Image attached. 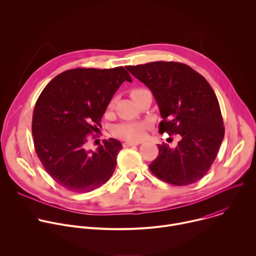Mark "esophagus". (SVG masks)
I'll return each instance as SVG.
<instances>
[{"label": "esophagus", "instance_id": "esophagus-1", "mask_svg": "<svg viewBox=\"0 0 256 256\" xmlns=\"http://www.w3.org/2000/svg\"><path fill=\"white\" fill-rule=\"evenodd\" d=\"M138 144H140L138 142H124L122 144V146H124V148H128V147H132V146H136Z\"/></svg>", "mask_w": 256, "mask_h": 256}]
</instances>
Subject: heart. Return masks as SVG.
Segmentation results:
<instances>
[{
	"label": "heart",
	"instance_id": "obj_1",
	"mask_svg": "<svg viewBox=\"0 0 256 256\" xmlns=\"http://www.w3.org/2000/svg\"><path fill=\"white\" fill-rule=\"evenodd\" d=\"M140 89H134L132 91L130 95L136 93ZM114 106V100H112L109 103L108 107L112 108ZM149 124L144 122H122L114 126L112 130V134L120 140H130V142H138L142 140L147 132Z\"/></svg>",
	"mask_w": 256,
	"mask_h": 256
}]
</instances>
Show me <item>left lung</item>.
Masks as SVG:
<instances>
[{
	"label": "left lung",
	"mask_w": 256,
	"mask_h": 256,
	"mask_svg": "<svg viewBox=\"0 0 256 256\" xmlns=\"http://www.w3.org/2000/svg\"><path fill=\"white\" fill-rule=\"evenodd\" d=\"M126 68L152 91L163 118L159 132L181 136L176 148L158 144V157L149 165L151 172L173 186L194 184L210 170L225 134L212 88L182 62H153Z\"/></svg>",
	"instance_id": "1"
}]
</instances>
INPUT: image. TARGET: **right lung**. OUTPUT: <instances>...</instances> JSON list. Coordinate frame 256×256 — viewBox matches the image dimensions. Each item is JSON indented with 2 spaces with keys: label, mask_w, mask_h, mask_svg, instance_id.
<instances>
[{
  "label": "right lung",
  "mask_w": 256,
  "mask_h": 256,
  "mask_svg": "<svg viewBox=\"0 0 256 256\" xmlns=\"http://www.w3.org/2000/svg\"><path fill=\"white\" fill-rule=\"evenodd\" d=\"M124 81L132 78L122 66L72 68L54 77L36 101L34 148L46 171L64 188L89 192L114 172L122 144L104 140L96 151H87L86 144Z\"/></svg>",
  "instance_id": "1"
}]
</instances>
